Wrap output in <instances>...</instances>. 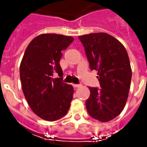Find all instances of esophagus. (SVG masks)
Returning <instances> with one entry per match:
<instances>
[{"label": "esophagus", "mask_w": 147, "mask_h": 147, "mask_svg": "<svg viewBox=\"0 0 147 147\" xmlns=\"http://www.w3.org/2000/svg\"><path fill=\"white\" fill-rule=\"evenodd\" d=\"M73 86H74V88H78L82 87V85H81V84H74Z\"/></svg>", "instance_id": "1"}]
</instances>
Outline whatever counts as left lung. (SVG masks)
<instances>
[{
    "instance_id": "left-lung-1",
    "label": "left lung",
    "mask_w": 147,
    "mask_h": 147,
    "mask_svg": "<svg viewBox=\"0 0 147 147\" xmlns=\"http://www.w3.org/2000/svg\"><path fill=\"white\" fill-rule=\"evenodd\" d=\"M78 37L85 48L90 69L97 71L101 87L89 88L87 110L98 121H110L120 115L128 96L132 69L127 51L119 40L105 32Z\"/></svg>"
}]
</instances>
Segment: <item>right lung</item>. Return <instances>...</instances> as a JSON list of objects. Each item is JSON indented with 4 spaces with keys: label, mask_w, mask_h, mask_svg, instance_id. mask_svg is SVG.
Masks as SVG:
<instances>
[{
    "label": "right lung",
    "mask_w": 147,
    "mask_h": 147,
    "mask_svg": "<svg viewBox=\"0 0 147 147\" xmlns=\"http://www.w3.org/2000/svg\"><path fill=\"white\" fill-rule=\"evenodd\" d=\"M73 41L69 36L41 34L32 40L23 56L20 69L23 92L31 110L44 120L55 121L69 110L74 88L62 82L59 59ZM55 73L61 78L54 79Z\"/></svg>",
    "instance_id": "add662e5"
}]
</instances>
